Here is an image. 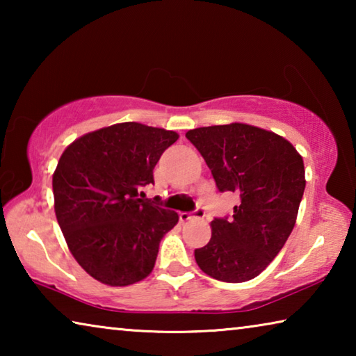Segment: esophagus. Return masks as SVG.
Masks as SVG:
<instances>
[{"mask_svg":"<svg viewBox=\"0 0 356 356\" xmlns=\"http://www.w3.org/2000/svg\"><path fill=\"white\" fill-rule=\"evenodd\" d=\"M201 215H202L201 210H197V216H196V215H193V213H186V212H182V213H179V220L182 221V222H186V221H191V220H196V218H200Z\"/></svg>","mask_w":356,"mask_h":356,"instance_id":"obj_1","label":"esophagus"}]
</instances>
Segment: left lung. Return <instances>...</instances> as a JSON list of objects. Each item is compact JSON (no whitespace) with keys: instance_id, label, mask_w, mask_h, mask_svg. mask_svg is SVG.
Instances as JSON below:
<instances>
[{"instance_id":"8db88e82","label":"left lung","mask_w":356,"mask_h":356,"mask_svg":"<svg viewBox=\"0 0 356 356\" xmlns=\"http://www.w3.org/2000/svg\"><path fill=\"white\" fill-rule=\"evenodd\" d=\"M220 191L240 195L231 220L210 222L209 243L195 250L210 278L245 282L261 275L291 236L303 197V156L286 138L243 122L210 125L185 134Z\"/></svg>"}]
</instances>
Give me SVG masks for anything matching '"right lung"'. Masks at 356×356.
Here are the masks:
<instances>
[{
    "label": "right lung",
    "instance_id": "add662e5",
    "mask_svg": "<svg viewBox=\"0 0 356 356\" xmlns=\"http://www.w3.org/2000/svg\"><path fill=\"white\" fill-rule=\"evenodd\" d=\"M177 140L172 130L120 122L76 138L59 159L56 220L72 256L102 284L124 287L152 273L161 238L179 215L138 196Z\"/></svg>",
    "mask_w": 356,
    "mask_h": 356
}]
</instances>
